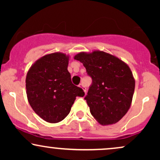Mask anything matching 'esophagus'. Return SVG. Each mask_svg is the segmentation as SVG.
<instances>
[{"label": "esophagus", "instance_id": "34e87169", "mask_svg": "<svg viewBox=\"0 0 160 160\" xmlns=\"http://www.w3.org/2000/svg\"><path fill=\"white\" fill-rule=\"evenodd\" d=\"M79 86H80V87H81L82 89H83V91L85 92V94L86 93V87L85 86H84V85L82 83H80V85H79Z\"/></svg>", "mask_w": 160, "mask_h": 160}]
</instances>
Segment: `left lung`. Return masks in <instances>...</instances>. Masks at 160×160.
Segmentation results:
<instances>
[{
    "label": "left lung",
    "mask_w": 160,
    "mask_h": 160,
    "mask_svg": "<svg viewBox=\"0 0 160 160\" xmlns=\"http://www.w3.org/2000/svg\"><path fill=\"white\" fill-rule=\"evenodd\" d=\"M92 78L84 99L91 114L100 124L118 122L127 113L135 90V80L128 66L117 57L102 52L75 56Z\"/></svg>",
    "instance_id": "left-lung-1"
}]
</instances>
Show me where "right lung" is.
Here are the masks:
<instances>
[{"instance_id":"1","label":"right lung","mask_w":160,"mask_h":160,"mask_svg":"<svg viewBox=\"0 0 160 160\" xmlns=\"http://www.w3.org/2000/svg\"><path fill=\"white\" fill-rule=\"evenodd\" d=\"M68 57L60 52L47 55L32 66L26 77L28 100L34 111L48 122L56 123L68 115L82 89L74 85L68 71Z\"/></svg>"}]
</instances>
